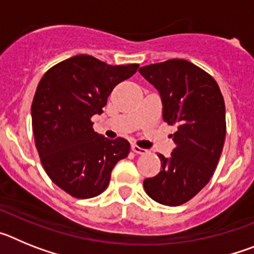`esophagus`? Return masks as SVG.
I'll return each instance as SVG.
<instances>
[{
  "label": "esophagus",
  "mask_w": 254,
  "mask_h": 254,
  "mask_svg": "<svg viewBox=\"0 0 254 254\" xmlns=\"http://www.w3.org/2000/svg\"><path fill=\"white\" fill-rule=\"evenodd\" d=\"M131 149H132V151L136 152V154H140V155L147 154V150L146 149H142V147L137 146V145H134V143L131 146Z\"/></svg>",
  "instance_id": "1"
}]
</instances>
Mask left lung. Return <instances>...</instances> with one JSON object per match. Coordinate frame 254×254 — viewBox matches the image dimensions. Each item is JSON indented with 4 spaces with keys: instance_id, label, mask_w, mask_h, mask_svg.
Here are the masks:
<instances>
[{
    "instance_id": "1",
    "label": "left lung",
    "mask_w": 254,
    "mask_h": 254,
    "mask_svg": "<svg viewBox=\"0 0 254 254\" xmlns=\"http://www.w3.org/2000/svg\"><path fill=\"white\" fill-rule=\"evenodd\" d=\"M138 71L160 94L163 120L177 126L170 134L177 147L170 158L159 154L163 169L143 188L161 205H183L207 185L219 163L226 133L223 94L212 76L186 60Z\"/></svg>"
}]
</instances>
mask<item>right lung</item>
Instances as JSON below:
<instances>
[{
  "label": "right lung",
  "mask_w": 254,
  "mask_h": 254,
  "mask_svg": "<svg viewBox=\"0 0 254 254\" xmlns=\"http://www.w3.org/2000/svg\"><path fill=\"white\" fill-rule=\"evenodd\" d=\"M137 68L78 55L49 68L38 84L31 104L35 146L52 182L72 197L104 192L114 165L127 158L128 141L96 133L91 117L103 113L112 90Z\"/></svg>",
  "instance_id": "right-lung-1"
}]
</instances>
